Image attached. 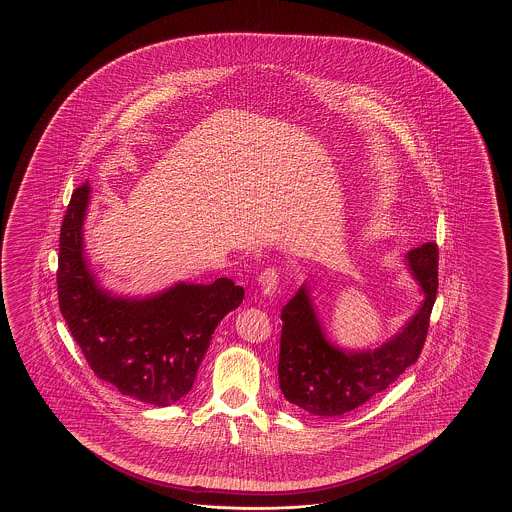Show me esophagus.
Returning <instances> with one entry per match:
<instances>
[{
  "mask_svg": "<svg viewBox=\"0 0 512 512\" xmlns=\"http://www.w3.org/2000/svg\"><path fill=\"white\" fill-rule=\"evenodd\" d=\"M258 282H260L261 293L265 296H272L276 293L278 283H280V271L274 269V267H269V269L261 272Z\"/></svg>",
  "mask_w": 512,
  "mask_h": 512,
  "instance_id": "1",
  "label": "esophagus"
}]
</instances>
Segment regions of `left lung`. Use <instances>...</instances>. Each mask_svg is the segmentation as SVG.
<instances>
[{
    "label": "left lung",
    "mask_w": 512,
    "mask_h": 512,
    "mask_svg": "<svg viewBox=\"0 0 512 512\" xmlns=\"http://www.w3.org/2000/svg\"><path fill=\"white\" fill-rule=\"evenodd\" d=\"M423 291V304L408 324L381 348L342 351L327 342L307 287L283 305L278 377L289 403L322 417L348 414L384 392L425 346L437 294V243L430 241L406 254Z\"/></svg>",
    "instance_id": "obj_1"
}]
</instances>
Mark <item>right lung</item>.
Masks as SVG:
<instances>
[{
  "mask_svg": "<svg viewBox=\"0 0 512 512\" xmlns=\"http://www.w3.org/2000/svg\"><path fill=\"white\" fill-rule=\"evenodd\" d=\"M89 185L78 186L60 229L58 304L98 379L141 403L170 406L190 392L223 316L243 300L229 278L177 283L144 300L102 291L87 269L82 225Z\"/></svg>",
  "mask_w": 512,
  "mask_h": 512,
  "instance_id": "add662e5",
  "label": "right lung"
}]
</instances>
